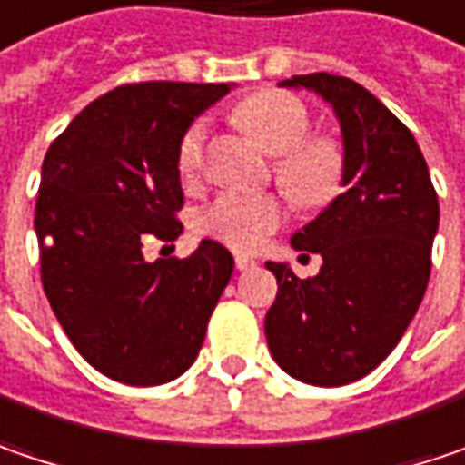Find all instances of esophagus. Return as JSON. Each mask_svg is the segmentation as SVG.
<instances>
[{"label": "esophagus", "instance_id": "1", "mask_svg": "<svg viewBox=\"0 0 465 465\" xmlns=\"http://www.w3.org/2000/svg\"><path fill=\"white\" fill-rule=\"evenodd\" d=\"M233 262H236V268H239V271H250V268H255V265H258V260L250 258V255H244V252H236Z\"/></svg>", "mask_w": 465, "mask_h": 465}]
</instances>
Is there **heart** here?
<instances>
[{"label":"heart","mask_w":465,"mask_h":465,"mask_svg":"<svg viewBox=\"0 0 465 465\" xmlns=\"http://www.w3.org/2000/svg\"><path fill=\"white\" fill-rule=\"evenodd\" d=\"M242 125L260 150L276 157L273 173L279 186L294 203L305 207L326 205L340 192L344 157L341 147L326 136H308L311 113L287 92H262L244 99L236 113ZM207 144V121H194L178 142V171L194 178L203 168ZM287 218L282 200L273 194L226 192L200 213L197 229L236 250H255Z\"/></svg>","instance_id":"1"}]
</instances>
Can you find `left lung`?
<instances>
[{
	"mask_svg": "<svg viewBox=\"0 0 465 465\" xmlns=\"http://www.w3.org/2000/svg\"><path fill=\"white\" fill-rule=\"evenodd\" d=\"M331 104L341 131V192L292 236L294 250L318 252L313 279L287 262H265L276 302L265 340L289 376L341 387L376 369L405 334L431 273L440 203L413 134L361 84L313 73L282 81Z\"/></svg>",
	"mask_w": 465,
	"mask_h": 465,
	"instance_id": "1",
	"label": "left lung"
}]
</instances>
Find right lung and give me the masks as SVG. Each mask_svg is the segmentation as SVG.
<instances>
[{"label":"right lung","instance_id":"1","mask_svg":"<svg viewBox=\"0 0 465 465\" xmlns=\"http://www.w3.org/2000/svg\"><path fill=\"white\" fill-rule=\"evenodd\" d=\"M229 92L178 81L118 86L46 150L34 218L44 292L73 347L115 381L178 379L197 361L232 279V252L213 239L183 260H144L147 242L183 232V131Z\"/></svg>","mask_w":465,"mask_h":465}]
</instances>
